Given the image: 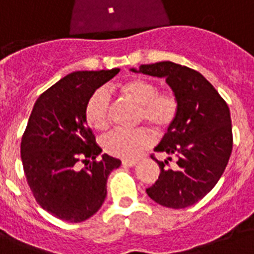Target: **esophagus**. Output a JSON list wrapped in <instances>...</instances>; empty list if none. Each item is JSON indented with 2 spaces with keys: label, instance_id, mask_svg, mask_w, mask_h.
<instances>
[{
  "label": "esophagus",
  "instance_id": "34e87169",
  "mask_svg": "<svg viewBox=\"0 0 254 254\" xmlns=\"http://www.w3.org/2000/svg\"><path fill=\"white\" fill-rule=\"evenodd\" d=\"M137 165V161H130V159H125V161H123V166L125 167H133Z\"/></svg>",
  "mask_w": 254,
  "mask_h": 254
}]
</instances>
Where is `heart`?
I'll return each instance as SVG.
<instances>
[{
	"instance_id": "heart-1",
	"label": "heart",
	"mask_w": 254,
	"mask_h": 254,
	"mask_svg": "<svg viewBox=\"0 0 254 254\" xmlns=\"http://www.w3.org/2000/svg\"><path fill=\"white\" fill-rule=\"evenodd\" d=\"M124 96L139 105L138 121L146 123L155 131L167 130L177 120L179 103L171 92H158L155 83L146 79H131L120 87ZM111 95L105 88L96 89L85 104V120L92 127L101 130L109 123ZM153 143V135L143 127L115 129L103 138L104 150L124 159L138 157Z\"/></svg>"
}]
</instances>
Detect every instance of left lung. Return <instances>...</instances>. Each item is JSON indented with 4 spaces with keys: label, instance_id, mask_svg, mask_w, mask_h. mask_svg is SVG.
<instances>
[{
    "label": "left lung",
    "instance_id": "obj_1",
    "mask_svg": "<svg viewBox=\"0 0 254 254\" xmlns=\"http://www.w3.org/2000/svg\"><path fill=\"white\" fill-rule=\"evenodd\" d=\"M165 77L179 103L177 120L167 129L154 151L178 157L175 169L166 161L159 165L158 181L146 189L147 195L169 208L195 204L215 187L232 153L231 113L223 97L201 73L173 62L139 65L138 71Z\"/></svg>",
    "mask_w": 254,
    "mask_h": 254
}]
</instances>
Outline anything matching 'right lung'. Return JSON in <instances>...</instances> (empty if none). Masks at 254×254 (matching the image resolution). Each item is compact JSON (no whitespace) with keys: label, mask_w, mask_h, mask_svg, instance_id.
Masks as SVG:
<instances>
[{"label":"right lung","mask_w":254,"mask_h":254,"mask_svg":"<svg viewBox=\"0 0 254 254\" xmlns=\"http://www.w3.org/2000/svg\"><path fill=\"white\" fill-rule=\"evenodd\" d=\"M120 68L76 71L43 92L22 135L21 158L27 185L42 208L61 220L80 223L95 215L107 196L109 174L121 161L103 154L87 125L89 96ZM87 165L79 169L77 162Z\"/></svg>","instance_id":"add662e5"}]
</instances>
